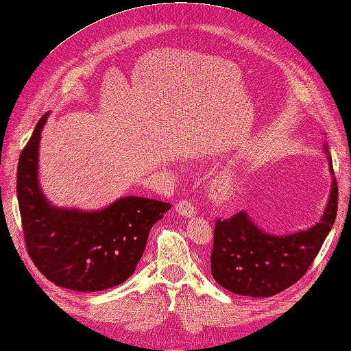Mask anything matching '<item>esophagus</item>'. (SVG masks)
Masks as SVG:
<instances>
[{
  "label": "esophagus",
  "mask_w": 351,
  "mask_h": 351,
  "mask_svg": "<svg viewBox=\"0 0 351 351\" xmlns=\"http://www.w3.org/2000/svg\"><path fill=\"white\" fill-rule=\"evenodd\" d=\"M176 212L184 218H191L197 213V209H195L194 203L188 202V200H182L176 204Z\"/></svg>",
  "instance_id": "esophagus-1"
}]
</instances>
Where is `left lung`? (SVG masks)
I'll return each instance as SVG.
<instances>
[{"mask_svg":"<svg viewBox=\"0 0 351 351\" xmlns=\"http://www.w3.org/2000/svg\"><path fill=\"white\" fill-rule=\"evenodd\" d=\"M328 160L334 173L329 156ZM337 210L338 184L334 178L325 213L316 226L305 231L287 236L267 234L243 210L231 218L217 219L210 254L213 278L237 295L264 298L280 293L307 273L334 226Z\"/></svg>","mask_w":351,"mask_h":351,"instance_id":"obj_1","label":"left lung"}]
</instances>
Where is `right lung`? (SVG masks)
<instances>
[{"label":"right lung","mask_w":351,"mask_h":351,"mask_svg":"<svg viewBox=\"0 0 351 351\" xmlns=\"http://www.w3.org/2000/svg\"><path fill=\"white\" fill-rule=\"evenodd\" d=\"M47 117L35 125L17 165L26 249L51 283L78 292L110 289L134 273L151 227L172 204L129 195L96 212L55 208L38 184V145Z\"/></svg>","instance_id":"1"}]
</instances>
